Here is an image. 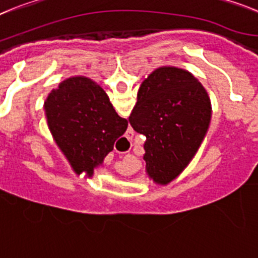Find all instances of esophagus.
<instances>
[{
	"instance_id": "obj_1",
	"label": "esophagus",
	"mask_w": 258,
	"mask_h": 258,
	"mask_svg": "<svg viewBox=\"0 0 258 258\" xmlns=\"http://www.w3.org/2000/svg\"><path fill=\"white\" fill-rule=\"evenodd\" d=\"M131 138H132L131 136H126V138H124V140L126 141V142H131Z\"/></svg>"
}]
</instances>
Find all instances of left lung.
I'll return each mask as SVG.
<instances>
[{
	"label": "left lung",
	"instance_id": "1",
	"mask_svg": "<svg viewBox=\"0 0 258 258\" xmlns=\"http://www.w3.org/2000/svg\"><path fill=\"white\" fill-rule=\"evenodd\" d=\"M211 120L208 91L189 72L162 66L145 79L129 122L146 137V172L166 185L184 171L201 146Z\"/></svg>",
	"mask_w": 258,
	"mask_h": 258
}]
</instances>
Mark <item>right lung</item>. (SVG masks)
<instances>
[{
    "label": "right lung",
    "mask_w": 258,
    "mask_h": 258,
    "mask_svg": "<svg viewBox=\"0 0 258 258\" xmlns=\"http://www.w3.org/2000/svg\"><path fill=\"white\" fill-rule=\"evenodd\" d=\"M44 109L57 146L78 175L92 176L127 127L104 90L86 77L62 81L48 95Z\"/></svg>",
    "instance_id": "obj_1"
}]
</instances>
